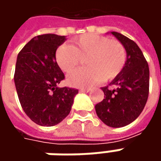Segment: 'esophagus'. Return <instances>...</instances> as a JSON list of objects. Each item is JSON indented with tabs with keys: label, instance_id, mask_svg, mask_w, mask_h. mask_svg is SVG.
Segmentation results:
<instances>
[{
	"label": "esophagus",
	"instance_id": "obj_1",
	"mask_svg": "<svg viewBox=\"0 0 161 161\" xmlns=\"http://www.w3.org/2000/svg\"><path fill=\"white\" fill-rule=\"evenodd\" d=\"M90 90V89H88V88H80V92H89Z\"/></svg>",
	"mask_w": 161,
	"mask_h": 161
}]
</instances>
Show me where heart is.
<instances>
[{
  "label": "heart",
  "instance_id": "b5f03b06",
  "mask_svg": "<svg viewBox=\"0 0 161 161\" xmlns=\"http://www.w3.org/2000/svg\"><path fill=\"white\" fill-rule=\"evenodd\" d=\"M55 62L64 72H70L85 59L86 68L71 72L67 82L73 87H88L104 80L111 81L125 69L127 52L120 41L96 34H84L61 45L55 51Z\"/></svg>",
  "mask_w": 161,
  "mask_h": 161
}]
</instances>
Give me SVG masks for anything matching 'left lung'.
Returning <instances> with one entry per match:
<instances>
[{"label":"left lung","instance_id":"8db88e82","mask_svg":"<svg viewBox=\"0 0 161 161\" xmlns=\"http://www.w3.org/2000/svg\"><path fill=\"white\" fill-rule=\"evenodd\" d=\"M111 34L125 47L126 64L109 86L101 88L104 99L97 104L95 109L104 124L118 128L131 124L142 112L149 96L150 70L143 53L134 41L118 32L113 31Z\"/></svg>","mask_w":161,"mask_h":161}]
</instances>
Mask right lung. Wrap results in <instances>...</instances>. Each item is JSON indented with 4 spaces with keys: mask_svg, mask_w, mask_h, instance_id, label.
Returning a JSON list of instances; mask_svg holds the SVG:
<instances>
[{
    "mask_svg": "<svg viewBox=\"0 0 161 161\" xmlns=\"http://www.w3.org/2000/svg\"><path fill=\"white\" fill-rule=\"evenodd\" d=\"M65 36L45 34L33 37L18 54L14 81L24 112L42 126H53L70 114L79 90L59 88L64 74L55 62V51Z\"/></svg>",
    "mask_w": 161,
    "mask_h": 161,
    "instance_id": "right-lung-1",
    "label": "right lung"
}]
</instances>
